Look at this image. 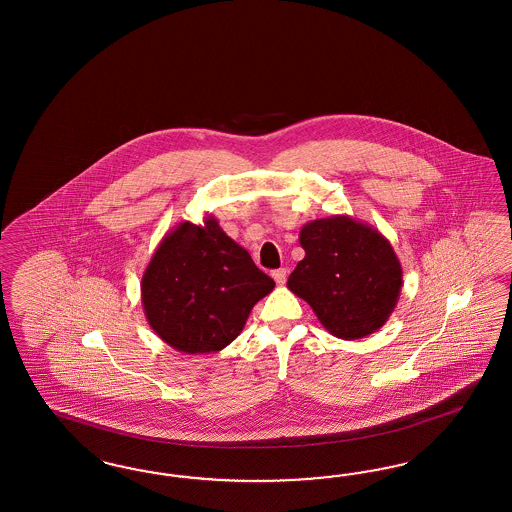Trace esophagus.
I'll return each instance as SVG.
<instances>
[{"label": "esophagus", "instance_id": "34e87169", "mask_svg": "<svg viewBox=\"0 0 512 512\" xmlns=\"http://www.w3.org/2000/svg\"><path fill=\"white\" fill-rule=\"evenodd\" d=\"M272 278L276 280V284H278V286H284L287 278L286 268H278V270H274V272H272Z\"/></svg>", "mask_w": 512, "mask_h": 512}]
</instances>
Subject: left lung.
Returning <instances> with one entry per match:
<instances>
[{
  "label": "left lung",
  "instance_id": "left-lung-1",
  "mask_svg": "<svg viewBox=\"0 0 512 512\" xmlns=\"http://www.w3.org/2000/svg\"><path fill=\"white\" fill-rule=\"evenodd\" d=\"M299 242L305 259L287 287L320 324L345 341L383 328L402 291V265L389 240L362 221L333 215L303 226Z\"/></svg>",
  "mask_w": 512,
  "mask_h": 512
}]
</instances>
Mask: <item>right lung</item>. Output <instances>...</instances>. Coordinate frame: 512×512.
Instances as JSON below:
<instances>
[{
    "label": "right lung",
    "instance_id": "obj_1",
    "mask_svg": "<svg viewBox=\"0 0 512 512\" xmlns=\"http://www.w3.org/2000/svg\"><path fill=\"white\" fill-rule=\"evenodd\" d=\"M213 215L204 225L183 221L156 247L141 280L144 316L154 333L184 354L230 345L251 308L274 289Z\"/></svg>",
    "mask_w": 512,
    "mask_h": 512
}]
</instances>
